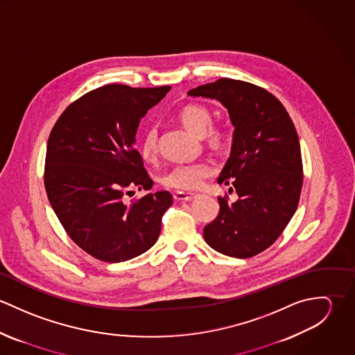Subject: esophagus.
<instances>
[{
    "instance_id": "obj_1",
    "label": "esophagus",
    "mask_w": 355,
    "mask_h": 355,
    "mask_svg": "<svg viewBox=\"0 0 355 355\" xmlns=\"http://www.w3.org/2000/svg\"><path fill=\"white\" fill-rule=\"evenodd\" d=\"M196 197H197L196 193H184V191H176L175 196H173V198L176 201H191Z\"/></svg>"
}]
</instances>
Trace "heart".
<instances>
[{
  "mask_svg": "<svg viewBox=\"0 0 355 355\" xmlns=\"http://www.w3.org/2000/svg\"><path fill=\"white\" fill-rule=\"evenodd\" d=\"M179 120L182 124L197 137H203L211 145L220 142V134L216 131L207 132L210 127V114L209 112L197 105H189L183 107L179 113ZM157 132L154 128H149L141 144V150L145 158H152L155 150ZM213 173V168L207 162H193L175 166L164 179L165 184L178 190H197L203 184V182Z\"/></svg>",
  "mask_w": 355,
  "mask_h": 355,
  "instance_id": "b5f03b06",
  "label": "heart"
}]
</instances>
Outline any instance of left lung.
<instances>
[{
    "instance_id": "1",
    "label": "left lung",
    "mask_w": 355,
    "mask_h": 355,
    "mask_svg": "<svg viewBox=\"0 0 355 355\" xmlns=\"http://www.w3.org/2000/svg\"><path fill=\"white\" fill-rule=\"evenodd\" d=\"M187 94L217 100L235 127L217 183L231 184L238 201L218 197L203 238L218 253L250 258L280 236L298 207L304 175L297 130L282 102L248 82L221 78Z\"/></svg>"
}]
</instances>
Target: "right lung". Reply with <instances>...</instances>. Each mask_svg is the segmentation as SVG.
<instances>
[{"mask_svg": "<svg viewBox=\"0 0 355 355\" xmlns=\"http://www.w3.org/2000/svg\"><path fill=\"white\" fill-rule=\"evenodd\" d=\"M169 90L102 86L72 102L51 130L45 161L49 202L69 238L97 259L128 261L159 236L172 196L157 191L127 202L125 194L152 189L135 135L141 119Z\"/></svg>", "mask_w": 355, "mask_h": 355, "instance_id": "obj_1", "label": "right lung"}]
</instances>
